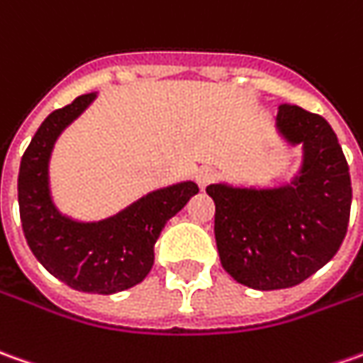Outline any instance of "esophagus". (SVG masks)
I'll list each match as a JSON object with an SVG mask.
<instances>
[{"instance_id":"esophagus-1","label":"esophagus","mask_w":363,"mask_h":363,"mask_svg":"<svg viewBox=\"0 0 363 363\" xmlns=\"http://www.w3.org/2000/svg\"><path fill=\"white\" fill-rule=\"evenodd\" d=\"M216 177H218V172H216L213 167H210V165H206V167H201L198 174H196V182H198L201 187H206L210 186Z\"/></svg>"}]
</instances>
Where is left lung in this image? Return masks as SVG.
<instances>
[{
    "label": "left lung",
    "mask_w": 363,
    "mask_h": 363,
    "mask_svg": "<svg viewBox=\"0 0 363 363\" xmlns=\"http://www.w3.org/2000/svg\"><path fill=\"white\" fill-rule=\"evenodd\" d=\"M276 130L301 145L300 172L276 187H206L216 201V244L223 269L252 289L298 286L344 242L352 182L332 125L298 106H279Z\"/></svg>",
    "instance_id": "left-lung-1"
}]
</instances>
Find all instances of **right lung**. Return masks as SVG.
<instances>
[{
	"label": "right lung",
	"mask_w": 363,
	"mask_h": 363,
	"mask_svg": "<svg viewBox=\"0 0 363 363\" xmlns=\"http://www.w3.org/2000/svg\"><path fill=\"white\" fill-rule=\"evenodd\" d=\"M97 94L75 97L51 111L21 157L17 177L19 218L29 250L53 278L87 294H116L143 281L153 266V245L169 218L199 187L194 182L150 191L116 216L77 221L55 208L50 157L62 131L84 113Z\"/></svg>",
	"instance_id": "right-lung-1"
}]
</instances>
